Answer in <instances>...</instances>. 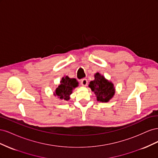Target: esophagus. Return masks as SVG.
Returning a JSON list of instances; mask_svg holds the SVG:
<instances>
[{"label": "esophagus", "mask_w": 158, "mask_h": 158, "mask_svg": "<svg viewBox=\"0 0 158 158\" xmlns=\"http://www.w3.org/2000/svg\"><path fill=\"white\" fill-rule=\"evenodd\" d=\"M80 83H81V85H83V86H86L88 84V80H87V79L83 78L82 80H81Z\"/></svg>", "instance_id": "obj_1"}]
</instances>
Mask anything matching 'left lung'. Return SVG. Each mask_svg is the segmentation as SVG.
I'll list each match as a JSON object with an SVG mask.
<instances>
[{
  "instance_id": "8db88e82",
  "label": "left lung",
  "mask_w": 158,
  "mask_h": 158,
  "mask_svg": "<svg viewBox=\"0 0 158 158\" xmlns=\"http://www.w3.org/2000/svg\"><path fill=\"white\" fill-rule=\"evenodd\" d=\"M95 80L91 81L89 87L96 95L97 100L99 102H107L114 94L113 84L106 80L99 73L95 74Z\"/></svg>"
}]
</instances>
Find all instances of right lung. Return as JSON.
Returning <instances> with one entry per match:
<instances>
[{
    "mask_svg": "<svg viewBox=\"0 0 158 158\" xmlns=\"http://www.w3.org/2000/svg\"><path fill=\"white\" fill-rule=\"evenodd\" d=\"M78 85V81L74 78H70L69 76H65L62 78L60 85L56 89L55 95L60 99L68 100L70 98V95L72 94V91Z\"/></svg>",
    "mask_w": 158,
    "mask_h": 158,
    "instance_id": "obj_1",
    "label": "right lung"
}]
</instances>
